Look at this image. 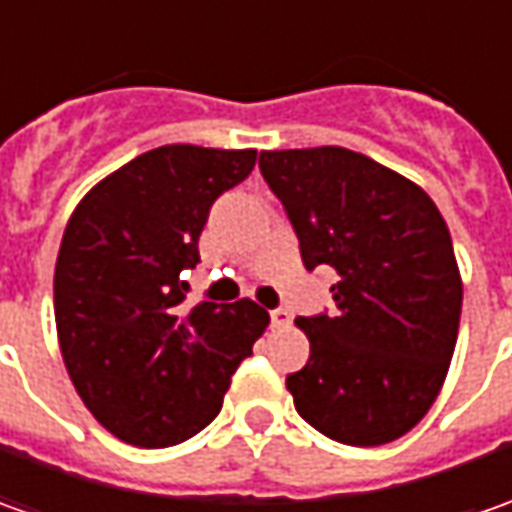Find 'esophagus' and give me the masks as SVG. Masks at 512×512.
<instances>
[{
  "label": "esophagus",
  "instance_id": "obj_1",
  "mask_svg": "<svg viewBox=\"0 0 512 512\" xmlns=\"http://www.w3.org/2000/svg\"><path fill=\"white\" fill-rule=\"evenodd\" d=\"M290 310H285V307H276V310H270V325L273 327H287L290 325Z\"/></svg>",
  "mask_w": 512,
  "mask_h": 512
}]
</instances>
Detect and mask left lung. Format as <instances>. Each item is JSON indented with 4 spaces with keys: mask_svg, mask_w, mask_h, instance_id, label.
<instances>
[{
    "mask_svg": "<svg viewBox=\"0 0 512 512\" xmlns=\"http://www.w3.org/2000/svg\"><path fill=\"white\" fill-rule=\"evenodd\" d=\"M259 168L307 270L339 273L336 310L296 319L310 339L287 376L299 416L353 447L399 439L436 402L459 336L462 279L439 207L347 148L262 150Z\"/></svg>",
    "mask_w": 512,
    "mask_h": 512,
    "instance_id": "left-lung-1",
    "label": "left lung"
}]
</instances>
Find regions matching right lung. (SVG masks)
<instances>
[{"mask_svg":"<svg viewBox=\"0 0 512 512\" xmlns=\"http://www.w3.org/2000/svg\"><path fill=\"white\" fill-rule=\"evenodd\" d=\"M256 150L165 145L110 173L73 210L53 276L70 382L96 422L136 447L196 436L265 333L267 310L185 305L213 202L245 182Z\"/></svg>","mask_w":512,"mask_h":512,"instance_id":"1","label":"right lung"}]
</instances>
